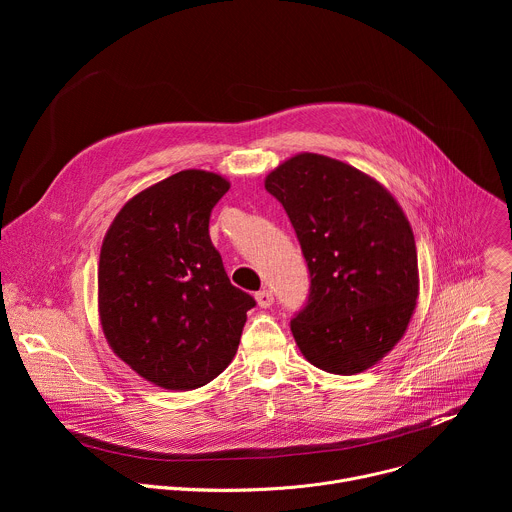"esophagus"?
Instances as JSON below:
<instances>
[{
  "mask_svg": "<svg viewBox=\"0 0 512 512\" xmlns=\"http://www.w3.org/2000/svg\"><path fill=\"white\" fill-rule=\"evenodd\" d=\"M255 300H257V304H259V308H269V306H273V294H271L269 289L259 291V294L255 296Z\"/></svg>",
  "mask_w": 512,
  "mask_h": 512,
  "instance_id": "1",
  "label": "esophagus"
}]
</instances>
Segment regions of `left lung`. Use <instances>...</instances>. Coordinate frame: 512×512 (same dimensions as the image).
Listing matches in <instances>:
<instances>
[{
  "instance_id": "1",
  "label": "left lung",
  "mask_w": 512,
  "mask_h": 512,
  "mask_svg": "<svg viewBox=\"0 0 512 512\" xmlns=\"http://www.w3.org/2000/svg\"><path fill=\"white\" fill-rule=\"evenodd\" d=\"M265 190L283 204L310 269L308 304L291 320L296 344L326 373L371 369L403 338L419 296L403 208L375 178L308 152L269 172Z\"/></svg>"
}]
</instances>
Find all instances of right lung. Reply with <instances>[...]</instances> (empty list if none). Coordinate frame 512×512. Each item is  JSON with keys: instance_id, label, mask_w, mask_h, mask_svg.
Here are the masks:
<instances>
[{"instance_id": "1", "label": "right lung", "mask_w": 512, "mask_h": 512, "mask_svg": "<svg viewBox=\"0 0 512 512\" xmlns=\"http://www.w3.org/2000/svg\"><path fill=\"white\" fill-rule=\"evenodd\" d=\"M231 182L182 170L117 212L99 257V320L111 350L139 377L192 391L237 354L255 300L235 287L208 235Z\"/></svg>"}]
</instances>
